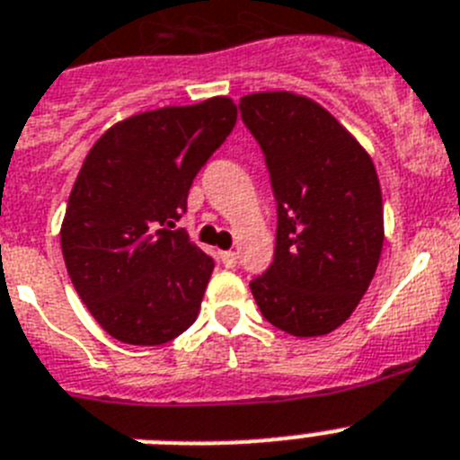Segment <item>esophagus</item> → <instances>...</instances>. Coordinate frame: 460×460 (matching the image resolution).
Wrapping results in <instances>:
<instances>
[{"label": "esophagus", "mask_w": 460, "mask_h": 460, "mask_svg": "<svg viewBox=\"0 0 460 460\" xmlns=\"http://www.w3.org/2000/svg\"><path fill=\"white\" fill-rule=\"evenodd\" d=\"M221 262L226 267H230V270H233V267L237 265V253H234V251H223V253H221Z\"/></svg>", "instance_id": "obj_1"}]
</instances>
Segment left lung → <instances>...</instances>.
Returning a JSON list of instances; mask_svg holds the SVG:
<instances>
[{
  "label": "left lung",
  "instance_id": "obj_1",
  "mask_svg": "<svg viewBox=\"0 0 460 460\" xmlns=\"http://www.w3.org/2000/svg\"><path fill=\"white\" fill-rule=\"evenodd\" d=\"M242 119L265 154L276 198L274 262L251 280L267 323L308 339L350 318L385 242L382 193L367 149L315 101L249 93Z\"/></svg>",
  "mask_w": 460,
  "mask_h": 460
}]
</instances>
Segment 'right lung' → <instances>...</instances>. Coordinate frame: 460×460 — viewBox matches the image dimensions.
<instances>
[{
  "instance_id": "right-lung-1",
  "label": "right lung",
  "mask_w": 460,
  "mask_h": 460,
  "mask_svg": "<svg viewBox=\"0 0 460 460\" xmlns=\"http://www.w3.org/2000/svg\"><path fill=\"white\" fill-rule=\"evenodd\" d=\"M237 121L214 96L119 121L89 149L68 195L62 253L93 320L128 345H164L190 327L214 271L184 230L195 174Z\"/></svg>"
}]
</instances>
